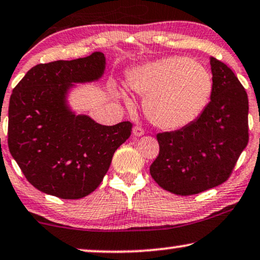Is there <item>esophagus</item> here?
I'll return each instance as SVG.
<instances>
[{
	"label": "esophagus",
	"instance_id": "34e87169",
	"mask_svg": "<svg viewBox=\"0 0 260 260\" xmlns=\"http://www.w3.org/2000/svg\"><path fill=\"white\" fill-rule=\"evenodd\" d=\"M133 134L135 135V136H137V137H140V136H143L144 135V130H143V127H141V126H135L134 127V130H133Z\"/></svg>",
	"mask_w": 260,
	"mask_h": 260
}]
</instances>
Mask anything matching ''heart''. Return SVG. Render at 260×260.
Returning a JSON list of instances; mask_svg holds the SVG:
<instances>
[{
	"mask_svg": "<svg viewBox=\"0 0 260 260\" xmlns=\"http://www.w3.org/2000/svg\"><path fill=\"white\" fill-rule=\"evenodd\" d=\"M129 88L144 95V112L162 129H181L203 113L212 93V79L187 57H166L135 67L126 74ZM117 96L126 100L123 90Z\"/></svg>",
	"mask_w": 260,
	"mask_h": 260,
	"instance_id": "heart-1",
	"label": "heart"
}]
</instances>
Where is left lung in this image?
Returning <instances> with one entry per match:
<instances>
[{
  "instance_id": "8db88e82",
  "label": "left lung",
  "mask_w": 260,
  "mask_h": 260,
  "mask_svg": "<svg viewBox=\"0 0 260 260\" xmlns=\"http://www.w3.org/2000/svg\"><path fill=\"white\" fill-rule=\"evenodd\" d=\"M212 93L203 113L171 133L157 134L160 151L150 174L164 190L196 194L224 183L248 142V98L235 74L210 57Z\"/></svg>"
}]
</instances>
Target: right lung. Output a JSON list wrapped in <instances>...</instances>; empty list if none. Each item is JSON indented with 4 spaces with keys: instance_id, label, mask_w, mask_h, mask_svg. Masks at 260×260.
Wrapping results in <instances>:
<instances>
[{
    "instance_id": "1",
    "label": "right lung",
    "mask_w": 260,
    "mask_h": 260,
    "mask_svg": "<svg viewBox=\"0 0 260 260\" xmlns=\"http://www.w3.org/2000/svg\"><path fill=\"white\" fill-rule=\"evenodd\" d=\"M103 52L73 60L38 64L13 89L8 110V147L26 179L44 193L79 200L99 186L113 154L133 124L101 125L69 105L77 83L103 77Z\"/></svg>"
}]
</instances>
